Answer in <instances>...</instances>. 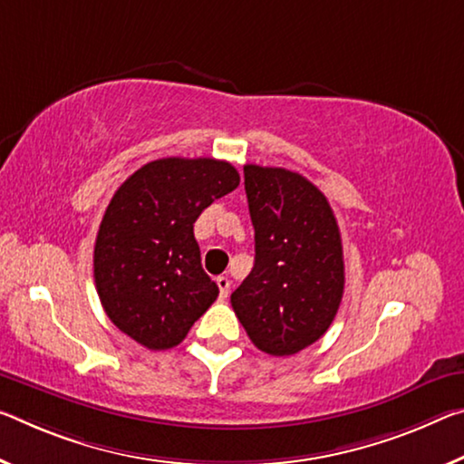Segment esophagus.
<instances>
[{
    "label": "esophagus",
    "instance_id": "34e87169",
    "mask_svg": "<svg viewBox=\"0 0 464 464\" xmlns=\"http://www.w3.org/2000/svg\"><path fill=\"white\" fill-rule=\"evenodd\" d=\"M217 285H218V291H220V299H227L229 295V289H231V281L227 276H218L217 278Z\"/></svg>",
    "mask_w": 464,
    "mask_h": 464
}]
</instances>
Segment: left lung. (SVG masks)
Here are the masks:
<instances>
[{"instance_id":"1","label":"left lung","mask_w":464,"mask_h":464,"mask_svg":"<svg viewBox=\"0 0 464 464\" xmlns=\"http://www.w3.org/2000/svg\"><path fill=\"white\" fill-rule=\"evenodd\" d=\"M254 268L231 305L256 347L295 355L326 333L344 289L341 231L326 196L304 175L246 165Z\"/></svg>"}]
</instances>
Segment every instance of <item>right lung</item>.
<instances>
[{"mask_svg": "<svg viewBox=\"0 0 464 464\" xmlns=\"http://www.w3.org/2000/svg\"><path fill=\"white\" fill-rule=\"evenodd\" d=\"M239 186L231 163L169 157L121 183L94 244V285L109 320L150 351L179 344L218 297L194 223Z\"/></svg>", "mask_w": 464, "mask_h": 464, "instance_id": "right-lung-1", "label": "right lung"}]
</instances>
